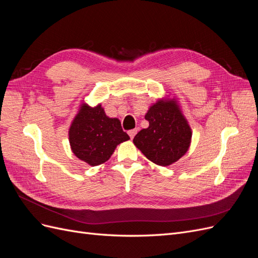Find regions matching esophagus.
<instances>
[{"mask_svg":"<svg viewBox=\"0 0 258 258\" xmlns=\"http://www.w3.org/2000/svg\"><path fill=\"white\" fill-rule=\"evenodd\" d=\"M137 132H138V129H132V130H129V131H128V135H129V137H130L131 140L135 138V136L137 135Z\"/></svg>","mask_w":258,"mask_h":258,"instance_id":"obj_1","label":"esophagus"}]
</instances>
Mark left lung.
<instances>
[{"label":"left lung","instance_id":"obj_1","mask_svg":"<svg viewBox=\"0 0 258 258\" xmlns=\"http://www.w3.org/2000/svg\"><path fill=\"white\" fill-rule=\"evenodd\" d=\"M150 126L134 139L135 145L156 165L170 166L188 151L191 129L175 101L158 100L145 115Z\"/></svg>","mask_w":258,"mask_h":258}]
</instances>
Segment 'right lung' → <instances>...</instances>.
Instances as JSON below:
<instances>
[{
	"label": "right lung",
	"instance_id": "obj_1",
	"mask_svg": "<svg viewBox=\"0 0 258 258\" xmlns=\"http://www.w3.org/2000/svg\"><path fill=\"white\" fill-rule=\"evenodd\" d=\"M129 139L119 119L107 117L100 104H82L69 130L72 152L92 167L110 159L116 146Z\"/></svg>",
	"mask_w": 258,
	"mask_h": 258
}]
</instances>
